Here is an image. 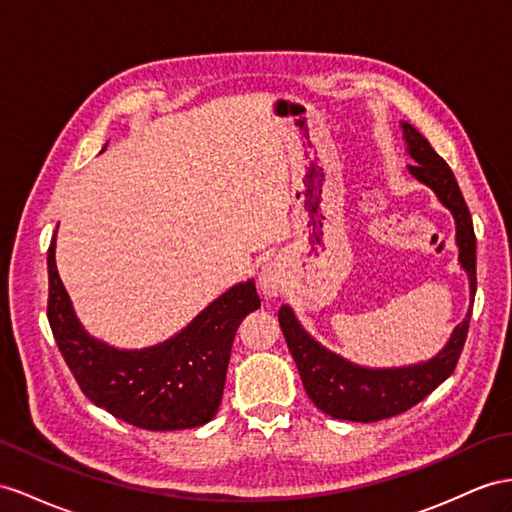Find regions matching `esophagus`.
<instances>
[{
    "instance_id": "esophagus-1",
    "label": "esophagus",
    "mask_w": 512,
    "mask_h": 512,
    "mask_svg": "<svg viewBox=\"0 0 512 512\" xmlns=\"http://www.w3.org/2000/svg\"><path fill=\"white\" fill-rule=\"evenodd\" d=\"M283 285V277L277 266L266 264L259 272V290L264 292L266 296H279Z\"/></svg>"
}]
</instances>
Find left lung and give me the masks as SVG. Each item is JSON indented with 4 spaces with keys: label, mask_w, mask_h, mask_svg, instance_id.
I'll use <instances>...</instances> for the list:
<instances>
[{
    "label": "left lung",
    "mask_w": 512,
    "mask_h": 512,
    "mask_svg": "<svg viewBox=\"0 0 512 512\" xmlns=\"http://www.w3.org/2000/svg\"><path fill=\"white\" fill-rule=\"evenodd\" d=\"M400 127L406 153L415 162L406 166L411 177L435 192L439 203L445 209H450L454 218L458 264L467 274L469 300L474 303L476 235L461 188H458L450 166L430 147V142L411 123L402 121ZM469 318L471 305L463 322L456 324L448 344L428 361L400 365V368H365V365L352 363L316 342L303 329V324L298 322L290 305H283L279 309L283 337L296 361V368L311 402L322 413L335 419L363 424L409 411L419 400H424L430 391H435L456 368L465 346Z\"/></svg>",
    "instance_id": "1"
}]
</instances>
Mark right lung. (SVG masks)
<instances>
[{
	"label": "right lung",
	"instance_id": "obj_1",
	"mask_svg": "<svg viewBox=\"0 0 512 512\" xmlns=\"http://www.w3.org/2000/svg\"><path fill=\"white\" fill-rule=\"evenodd\" d=\"M47 270L51 333L90 402L144 430L196 428L216 415L235 331L248 313L261 307L253 279L229 287L164 342L116 348L90 335L77 318L58 274L56 235Z\"/></svg>",
	"mask_w": 512,
	"mask_h": 512
}]
</instances>
